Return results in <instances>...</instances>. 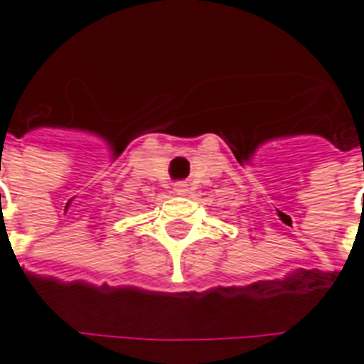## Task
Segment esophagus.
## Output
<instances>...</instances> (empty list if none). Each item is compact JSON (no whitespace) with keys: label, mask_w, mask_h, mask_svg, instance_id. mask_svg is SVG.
Returning <instances> with one entry per match:
<instances>
[{"label":"esophagus","mask_w":364,"mask_h":364,"mask_svg":"<svg viewBox=\"0 0 364 364\" xmlns=\"http://www.w3.org/2000/svg\"><path fill=\"white\" fill-rule=\"evenodd\" d=\"M173 193H175V195H187V193H189V185H187L185 181L175 183Z\"/></svg>","instance_id":"obj_1"}]
</instances>
